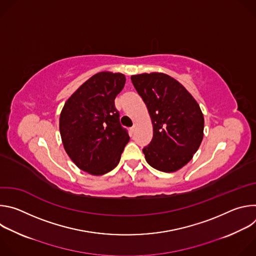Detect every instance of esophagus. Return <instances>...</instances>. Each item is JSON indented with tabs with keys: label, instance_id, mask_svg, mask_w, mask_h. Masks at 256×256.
Wrapping results in <instances>:
<instances>
[{
	"label": "esophagus",
	"instance_id": "1",
	"mask_svg": "<svg viewBox=\"0 0 256 256\" xmlns=\"http://www.w3.org/2000/svg\"><path fill=\"white\" fill-rule=\"evenodd\" d=\"M134 130H136V126H132L130 128V132H134Z\"/></svg>",
	"mask_w": 256,
	"mask_h": 256
}]
</instances>
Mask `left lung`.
<instances>
[{"label":"left lung","mask_w":256,"mask_h":256,"mask_svg":"<svg viewBox=\"0 0 256 256\" xmlns=\"http://www.w3.org/2000/svg\"><path fill=\"white\" fill-rule=\"evenodd\" d=\"M130 80L153 124V138L142 149L146 161L159 171H177L192 160L202 140L200 105L179 82L162 72L134 75Z\"/></svg>","instance_id":"left-lung-1"}]
</instances>
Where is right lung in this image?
Instances as JSON below:
<instances>
[{
	"label": "right lung",
	"mask_w": 256,
	"mask_h": 256,
	"mask_svg": "<svg viewBox=\"0 0 256 256\" xmlns=\"http://www.w3.org/2000/svg\"><path fill=\"white\" fill-rule=\"evenodd\" d=\"M124 84L120 72H98L64 105L60 116L64 148L83 171L102 175L120 163L130 136L120 124L114 99Z\"/></svg>",
	"instance_id": "add662e5"
}]
</instances>
